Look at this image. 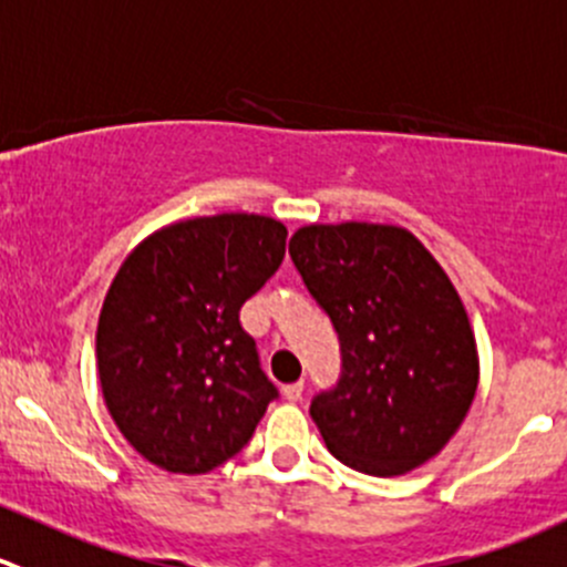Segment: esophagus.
<instances>
[{"mask_svg": "<svg viewBox=\"0 0 567 567\" xmlns=\"http://www.w3.org/2000/svg\"><path fill=\"white\" fill-rule=\"evenodd\" d=\"M301 393H305V382H290L282 388V395L288 401H299Z\"/></svg>", "mask_w": 567, "mask_h": 567, "instance_id": "obj_1", "label": "esophagus"}]
</instances>
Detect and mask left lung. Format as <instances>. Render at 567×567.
Masks as SVG:
<instances>
[{
  "mask_svg": "<svg viewBox=\"0 0 567 567\" xmlns=\"http://www.w3.org/2000/svg\"><path fill=\"white\" fill-rule=\"evenodd\" d=\"M288 249L343 351L338 388L310 406L329 452L368 476L443 452L476 395L480 351L441 262L393 224H307Z\"/></svg>",
  "mask_w": 567,
  "mask_h": 567,
  "instance_id": "1",
  "label": "left lung"
}]
</instances>
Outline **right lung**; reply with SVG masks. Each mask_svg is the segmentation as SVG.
I'll list each match as a JSON object with an SVG mask.
<instances>
[{
	"mask_svg": "<svg viewBox=\"0 0 567 567\" xmlns=\"http://www.w3.org/2000/svg\"><path fill=\"white\" fill-rule=\"evenodd\" d=\"M285 238L255 213L185 218L141 240L110 282L96 327L104 404L157 468H218L277 399L240 307L274 277Z\"/></svg>",
	"mask_w": 567,
	"mask_h": 567,
	"instance_id": "obj_1",
	"label": "right lung"
}]
</instances>
